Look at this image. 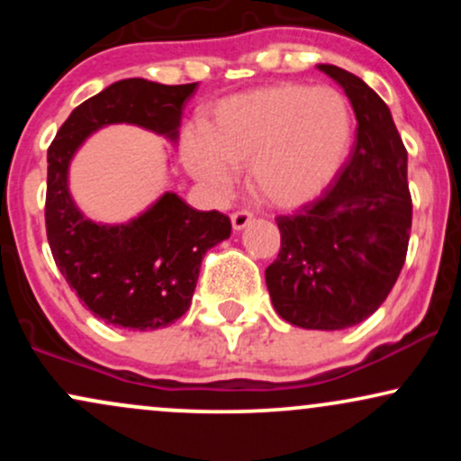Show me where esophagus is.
Here are the masks:
<instances>
[{
  "label": "esophagus",
  "instance_id": "1",
  "mask_svg": "<svg viewBox=\"0 0 461 461\" xmlns=\"http://www.w3.org/2000/svg\"><path fill=\"white\" fill-rule=\"evenodd\" d=\"M251 221L253 212H249V210H238V212L231 214V225H234V230H245Z\"/></svg>",
  "mask_w": 461,
  "mask_h": 461
}]
</instances>
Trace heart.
Segmentation results:
<instances>
[{
	"label": "heart",
	"instance_id": "heart-1",
	"mask_svg": "<svg viewBox=\"0 0 461 461\" xmlns=\"http://www.w3.org/2000/svg\"><path fill=\"white\" fill-rule=\"evenodd\" d=\"M353 121L336 88L275 84L234 95L214 108L186 147L188 168L230 188L249 167V188L273 208L308 203L333 182L351 151Z\"/></svg>",
	"mask_w": 461,
	"mask_h": 461
}]
</instances>
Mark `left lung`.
<instances>
[{
	"label": "left lung",
	"instance_id": "1",
	"mask_svg": "<svg viewBox=\"0 0 461 461\" xmlns=\"http://www.w3.org/2000/svg\"><path fill=\"white\" fill-rule=\"evenodd\" d=\"M319 68L345 88L356 142L319 199L275 219L282 247L267 288L290 325L333 331L368 319L393 290L407 256L411 197L407 151L384 99L345 68Z\"/></svg>",
	"mask_w": 461,
	"mask_h": 461
}]
</instances>
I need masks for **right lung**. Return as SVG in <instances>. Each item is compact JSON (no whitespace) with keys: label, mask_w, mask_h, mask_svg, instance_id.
<instances>
[{"label":"right lung","mask_w":461,"mask_h":461,"mask_svg":"<svg viewBox=\"0 0 461 461\" xmlns=\"http://www.w3.org/2000/svg\"><path fill=\"white\" fill-rule=\"evenodd\" d=\"M194 84L121 79L79 104L47 149L45 227L62 277L97 319L114 327L158 330L186 314L205 251L230 238V216L190 208L164 193L125 225L88 221L68 194V162L95 130L134 123L177 139L184 102Z\"/></svg>","instance_id":"right-lung-1"}]
</instances>
